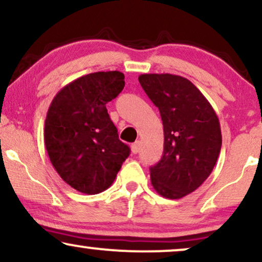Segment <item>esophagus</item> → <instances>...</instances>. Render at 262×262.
<instances>
[{
    "instance_id": "esophagus-1",
    "label": "esophagus",
    "mask_w": 262,
    "mask_h": 262,
    "mask_svg": "<svg viewBox=\"0 0 262 262\" xmlns=\"http://www.w3.org/2000/svg\"><path fill=\"white\" fill-rule=\"evenodd\" d=\"M130 150H132V152H133V154H138V152H139V150H140V144H139V141H135L134 144H132V145H130Z\"/></svg>"
}]
</instances>
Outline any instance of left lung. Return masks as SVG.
Listing matches in <instances>:
<instances>
[{"instance_id": "left-lung-1", "label": "left lung", "mask_w": 262, "mask_h": 262, "mask_svg": "<svg viewBox=\"0 0 262 262\" xmlns=\"http://www.w3.org/2000/svg\"><path fill=\"white\" fill-rule=\"evenodd\" d=\"M139 83L159 108L163 155L150 167L151 184L161 196L181 199L206 181L222 145L220 121L201 91L181 75L141 74Z\"/></svg>"}]
</instances>
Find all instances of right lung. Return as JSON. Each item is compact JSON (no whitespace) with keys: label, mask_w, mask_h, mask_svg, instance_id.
I'll return each instance as SVG.
<instances>
[{"label":"right lung","mask_w":262,"mask_h":262,"mask_svg":"<svg viewBox=\"0 0 262 262\" xmlns=\"http://www.w3.org/2000/svg\"><path fill=\"white\" fill-rule=\"evenodd\" d=\"M123 88L121 72L90 73L62 88L49 107L43 140L50 161L80 193L99 194L111 187L130 154L106 108Z\"/></svg>","instance_id":"1"}]
</instances>
